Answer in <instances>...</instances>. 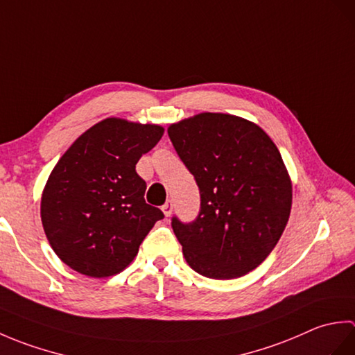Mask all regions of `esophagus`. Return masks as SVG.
I'll list each match as a JSON object with an SVG mask.
<instances>
[{
	"label": "esophagus",
	"mask_w": 355,
	"mask_h": 355,
	"mask_svg": "<svg viewBox=\"0 0 355 355\" xmlns=\"http://www.w3.org/2000/svg\"><path fill=\"white\" fill-rule=\"evenodd\" d=\"M172 209H173L172 201H166L164 205L162 206V210H163V214H164L166 216H171V214H172Z\"/></svg>",
	"instance_id": "obj_1"
}]
</instances>
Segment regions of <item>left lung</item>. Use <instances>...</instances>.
Masks as SVG:
<instances>
[{
	"label": "left lung",
	"instance_id": "8db88e82",
	"mask_svg": "<svg viewBox=\"0 0 355 355\" xmlns=\"http://www.w3.org/2000/svg\"><path fill=\"white\" fill-rule=\"evenodd\" d=\"M168 134L201 197L192 223L172 218L186 262L206 277L244 276L288 223L293 193L281 153L258 125L223 112L184 119Z\"/></svg>",
	"mask_w": 355,
	"mask_h": 355
}]
</instances>
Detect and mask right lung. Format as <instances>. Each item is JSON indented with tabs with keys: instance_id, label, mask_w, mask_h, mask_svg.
<instances>
[{
	"instance_id": "right-lung-1",
	"label": "right lung",
	"mask_w": 355,
	"mask_h": 355,
	"mask_svg": "<svg viewBox=\"0 0 355 355\" xmlns=\"http://www.w3.org/2000/svg\"><path fill=\"white\" fill-rule=\"evenodd\" d=\"M164 130L110 117L89 128L51 171L41 198V220L53 250L78 273L114 276L139 253L164 216L146 205V183L135 164Z\"/></svg>"
}]
</instances>
